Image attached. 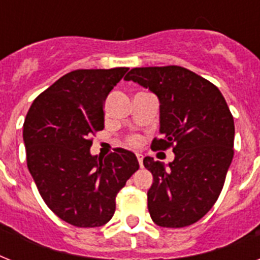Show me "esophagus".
<instances>
[{"instance_id":"obj_1","label":"esophagus","mask_w":260,"mask_h":260,"mask_svg":"<svg viewBox=\"0 0 260 260\" xmlns=\"http://www.w3.org/2000/svg\"><path fill=\"white\" fill-rule=\"evenodd\" d=\"M136 156H138V160H139V165H140V167H143V155L136 154Z\"/></svg>"}]
</instances>
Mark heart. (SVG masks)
I'll list each match as a JSON object with an SVG mask.
<instances>
[{
  "instance_id": "obj_1",
  "label": "heart",
  "mask_w": 260,
  "mask_h": 260,
  "mask_svg": "<svg viewBox=\"0 0 260 260\" xmlns=\"http://www.w3.org/2000/svg\"><path fill=\"white\" fill-rule=\"evenodd\" d=\"M129 143L132 144V146H138L139 143H140V139H139L138 136H134V138L129 139Z\"/></svg>"
}]
</instances>
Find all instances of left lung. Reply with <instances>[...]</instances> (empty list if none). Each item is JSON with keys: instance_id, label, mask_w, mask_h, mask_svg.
Masks as SVG:
<instances>
[{"instance_id": "obj_1", "label": "left lung", "mask_w": 260, "mask_h": 260, "mask_svg": "<svg viewBox=\"0 0 260 260\" xmlns=\"http://www.w3.org/2000/svg\"><path fill=\"white\" fill-rule=\"evenodd\" d=\"M159 100V134L152 148L173 146V162L146 156L154 182L147 191L155 224L182 228L205 216L221 193L234 158V117L220 90L179 66L136 67L126 74Z\"/></svg>"}]
</instances>
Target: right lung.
I'll return each mask as SVG.
<instances>
[{"label":"right lung","instance_id":"add662e5","mask_svg":"<svg viewBox=\"0 0 260 260\" xmlns=\"http://www.w3.org/2000/svg\"><path fill=\"white\" fill-rule=\"evenodd\" d=\"M128 69L75 70L43 91L26 113V165L47 206L63 221L101 226L113 217L116 196L139 169L124 148L91 155L90 136L104 129V102Z\"/></svg>","mask_w":260,"mask_h":260}]
</instances>
